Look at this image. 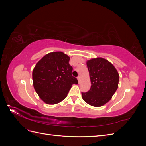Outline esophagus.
Segmentation results:
<instances>
[{"label":"esophagus","mask_w":146,"mask_h":146,"mask_svg":"<svg viewBox=\"0 0 146 146\" xmlns=\"http://www.w3.org/2000/svg\"><path fill=\"white\" fill-rule=\"evenodd\" d=\"M80 78H81L80 76H78V77H77V80H78V82H80Z\"/></svg>","instance_id":"obj_1"}]
</instances>
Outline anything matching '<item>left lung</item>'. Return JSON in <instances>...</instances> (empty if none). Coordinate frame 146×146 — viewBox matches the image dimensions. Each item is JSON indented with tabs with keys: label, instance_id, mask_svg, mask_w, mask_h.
I'll return each mask as SVG.
<instances>
[{
	"label": "left lung",
	"instance_id": "obj_1",
	"mask_svg": "<svg viewBox=\"0 0 146 146\" xmlns=\"http://www.w3.org/2000/svg\"><path fill=\"white\" fill-rule=\"evenodd\" d=\"M86 65L91 86L87 92H82V99L93 107H102L111 100L116 91L119 73L111 63L101 57L86 61Z\"/></svg>",
	"mask_w": 146,
	"mask_h": 146
}]
</instances>
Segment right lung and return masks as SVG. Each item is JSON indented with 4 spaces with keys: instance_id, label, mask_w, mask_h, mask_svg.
<instances>
[{
    "instance_id": "1",
    "label": "right lung",
    "mask_w": 146,
    "mask_h": 146,
    "mask_svg": "<svg viewBox=\"0 0 146 146\" xmlns=\"http://www.w3.org/2000/svg\"><path fill=\"white\" fill-rule=\"evenodd\" d=\"M70 57L62 52H50L36 63L32 72L33 85L40 99L47 104L55 105L68 96L73 84H78L72 76Z\"/></svg>"
}]
</instances>
